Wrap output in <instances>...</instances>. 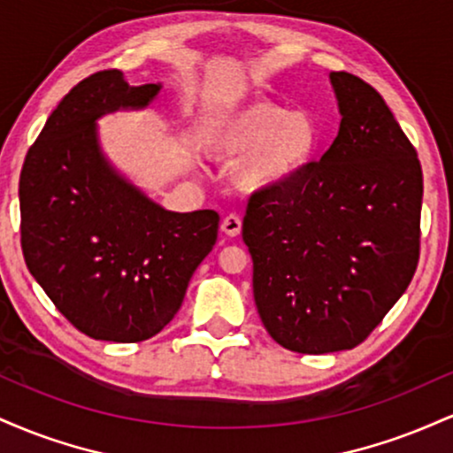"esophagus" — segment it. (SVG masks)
<instances>
[{
  "mask_svg": "<svg viewBox=\"0 0 453 453\" xmlns=\"http://www.w3.org/2000/svg\"><path fill=\"white\" fill-rule=\"evenodd\" d=\"M241 230H242V221L238 219L236 215H227L226 219L221 221V232L226 234V236H238V234H241Z\"/></svg>",
  "mask_w": 453,
  "mask_h": 453,
  "instance_id": "obj_1",
  "label": "esophagus"
}]
</instances>
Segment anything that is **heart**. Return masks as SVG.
<instances>
[{
  "label": "heart",
  "mask_w": 453,
  "mask_h": 453,
  "mask_svg": "<svg viewBox=\"0 0 453 453\" xmlns=\"http://www.w3.org/2000/svg\"><path fill=\"white\" fill-rule=\"evenodd\" d=\"M324 132L315 114L253 100L209 119L202 149L215 159H238L234 183L247 194L292 185L315 164Z\"/></svg>",
  "instance_id": "1"
}]
</instances>
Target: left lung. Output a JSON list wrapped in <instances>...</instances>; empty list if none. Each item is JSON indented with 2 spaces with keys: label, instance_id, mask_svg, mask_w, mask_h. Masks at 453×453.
Here are the masks:
<instances>
[{
  "label": "left lung",
  "instance_id": "1",
  "mask_svg": "<svg viewBox=\"0 0 453 453\" xmlns=\"http://www.w3.org/2000/svg\"><path fill=\"white\" fill-rule=\"evenodd\" d=\"M341 126L292 185L256 194L242 221L268 334L298 353L351 349L409 288L419 259L422 165L383 97L330 72Z\"/></svg>",
  "mask_w": 453,
  "mask_h": 453
}]
</instances>
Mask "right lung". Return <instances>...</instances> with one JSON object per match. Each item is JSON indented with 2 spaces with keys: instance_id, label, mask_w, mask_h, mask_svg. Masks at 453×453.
Here are the masks:
<instances>
[{
  "instance_id": "obj_1",
  "label": "right lung",
  "mask_w": 453,
  "mask_h": 453,
  "mask_svg": "<svg viewBox=\"0 0 453 453\" xmlns=\"http://www.w3.org/2000/svg\"><path fill=\"white\" fill-rule=\"evenodd\" d=\"M159 91L161 82L132 87L123 72H96L59 102L20 170L25 264L96 341L138 342L164 330L217 242L215 211H165L102 149L97 119L144 111Z\"/></svg>"
}]
</instances>
